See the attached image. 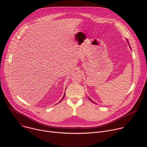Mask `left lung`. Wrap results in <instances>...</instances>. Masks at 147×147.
I'll return each mask as SVG.
<instances>
[{
	"label": "left lung",
	"mask_w": 147,
	"mask_h": 147,
	"mask_svg": "<svg viewBox=\"0 0 147 147\" xmlns=\"http://www.w3.org/2000/svg\"><path fill=\"white\" fill-rule=\"evenodd\" d=\"M127 42H129V41H128V40H127ZM128 44H129V42H128ZM129 46H130V45H129ZM130 48H131V47H130ZM89 98V99H90V100H91V102H94V103H95V102H93V101H92V100H91V99H90V98Z\"/></svg>",
	"instance_id": "left-lung-1"
}]
</instances>
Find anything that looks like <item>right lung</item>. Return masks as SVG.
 I'll return each mask as SVG.
<instances>
[{"label": "right lung", "mask_w": 147, "mask_h": 147, "mask_svg": "<svg viewBox=\"0 0 147 147\" xmlns=\"http://www.w3.org/2000/svg\"><path fill=\"white\" fill-rule=\"evenodd\" d=\"M65 94H64V96H63V98H62V99H61V100H60V102H61V100H62V99H63V98H64V97H65Z\"/></svg>", "instance_id": "obj_1"}]
</instances>
